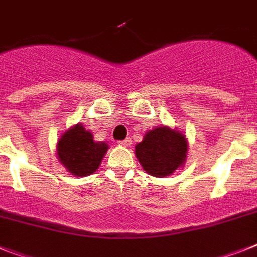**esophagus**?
Returning a JSON list of instances; mask_svg holds the SVG:
<instances>
[{
	"instance_id": "1",
	"label": "esophagus",
	"mask_w": 257,
	"mask_h": 257,
	"mask_svg": "<svg viewBox=\"0 0 257 257\" xmlns=\"http://www.w3.org/2000/svg\"><path fill=\"white\" fill-rule=\"evenodd\" d=\"M131 144H132V141H131V139H125L122 140V141H118V145H121V146H131Z\"/></svg>"
}]
</instances>
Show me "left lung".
<instances>
[{
    "instance_id": "left-lung-1",
    "label": "left lung",
    "mask_w": 257,
    "mask_h": 257,
    "mask_svg": "<svg viewBox=\"0 0 257 257\" xmlns=\"http://www.w3.org/2000/svg\"><path fill=\"white\" fill-rule=\"evenodd\" d=\"M188 140L178 129L161 125L149 131L136 145V157L149 175L165 178L184 167Z\"/></svg>"
}]
</instances>
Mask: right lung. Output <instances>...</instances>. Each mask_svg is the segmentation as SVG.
Instances as JSON below:
<instances>
[{
  "instance_id": "1",
  "label": "right lung",
  "mask_w": 257,
  "mask_h": 257,
  "mask_svg": "<svg viewBox=\"0 0 257 257\" xmlns=\"http://www.w3.org/2000/svg\"><path fill=\"white\" fill-rule=\"evenodd\" d=\"M57 158L70 175L75 178L88 176L99 169L108 150L103 141H95L90 131L78 122L73 125L57 141Z\"/></svg>"
}]
</instances>
